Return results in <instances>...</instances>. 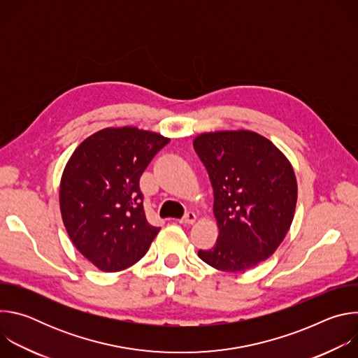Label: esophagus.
Wrapping results in <instances>:
<instances>
[{
    "instance_id": "esophagus-1",
    "label": "esophagus",
    "mask_w": 358,
    "mask_h": 358,
    "mask_svg": "<svg viewBox=\"0 0 358 358\" xmlns=\"http://www.w3.org/2000/svg\"><path fill=\"white\" fill-rule=\"evenodd\" d=\"M196 221V215L194 213H187L181 220L180 224H194Z\"/></svg>"
}]
</instances>
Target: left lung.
Returning a JSON list of instances; mask_svg holds the SVG:
<instances>
[{
	"label": "left lung",
	"mask_w": 358,
	"mask_h": 358,
	"mask_svg": "<svg viewBox=\"0 0 358 358\" xmlns=\"http://www.w3.org/2000/svg\"><path fill=\"white\" fill-rule=\"evenodd\" d=\"M194 148L214 188L220 235L198 257L224 272H245L268 259L293 221L297 184L276 145L249 130L203 133Z\"/></svg>",
	"instance_id": "1"
}]
</instances>
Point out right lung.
<instances>
[{
  "instance_id": "obj_1",
  "label": "right lung",
  "mask_w": 358,
  "mask_h": 358,
  "mask_svg": "<svg viewBox=\"0 0 358 358\" xmlns=\"http://www.w3.org/2000/svg\"><path fill=\"white\" fill-rule=\"evenodd\" d=\"M169 143L136 127L105 129L69 159L59 189L62 220L76 249L100 271L134 265L159 234L145 218L140 177Z\"/></svg>"
}]
</instances>
